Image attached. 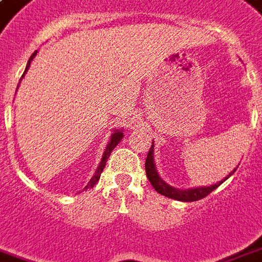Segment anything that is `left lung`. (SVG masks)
Wrapping results in <instances>:
<instances>
[{
  "label": "left lung",
  "instance_id": "1",
  "mask_svg": "<svg viewBox=\"0 0 262 262\" xmlns=\"http://www.w3.org/2000/svg\"><path fill=\"white\" fill-rule=\"evenodd\" d=\"M152 152H154V150H152V146H151L150 151H148V154H147L146 158L147 178L150 180V183L152 185V187H154L160 194L165 195V197H169V199H173V200L178 201H187V203H189V201H197L200 200V199L207 197L211 191H214L215 189L224 182V180H221L220 183H216V185L208 186V187L189 189V190H179V189H175V187H172V186H169L168 183H165L164 180L161 179V176L158 175V172H157L156 169V165H154V158H152L154 154H152ZM233 172H232V173H233ZM232 173H230V175H232ZM225 179H228V178H225Z\"/></svg>",
  "mask_w": 262,
  "mask_h": 262
}]
</instances>
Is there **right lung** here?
I'll use <instances>...</instances> for the list:
<instances>
[{
  "label": "right lung",
  "instance_id": "obj_1",
  "mask_svg": "<svg viewBox=\"0 0 262 262\" xmlns=\"http://www.w3.org/2000/svg\"><path fill=\"white\" fill-rule=\"evenodd\" d=\"M36 54H37V51L33 52L32 57L29 58L28 67H26V71H25V73L28 72L29 67H30V61H32L33 58H34V55H36ZM25 73H23V75H25ZM122 137H123V133H122V132H119V130L114 132V135H112V136H111V140H110V143H108V146H106L105 151H104V156H102V158H101V162H100V165H98V168H97L94 176H93L92 179H90V182L87 183L86 189H89V187H94V185H96L97 182H98V179H100V176H101V172H102V170H104V168H105L106 160L110 158L112 150H114V148H115V147L118 146V143H119V141L122 140Z\"/></svg>",
  "mask_w": 262,
  "mask_h": 262
}]
</instances>
